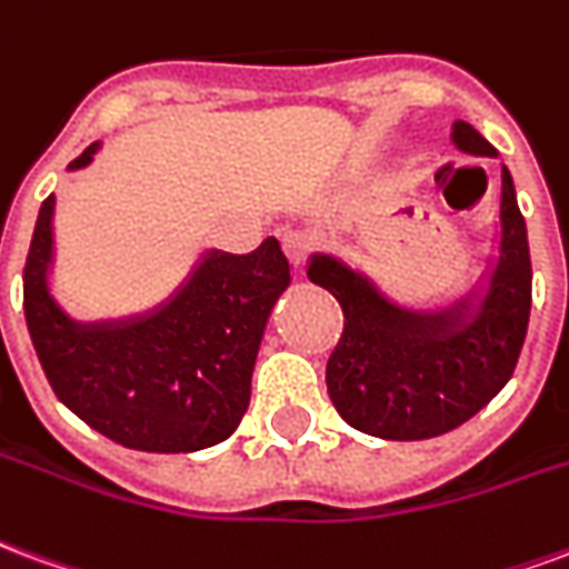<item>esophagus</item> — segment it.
I'll list each match as a JSON object with an SVG mask.
<instances>
[{
	"instance_id": "34e87169",
	"label": "esophagus",
	"mask_w": 569,
	"mask_h": 569,
	"mask_svg": "<svg viewBox=\"0 0 569 569\" xmlns=\"http://www.w3.org/2000/svg\"><path fill=\"white\" fill-rule=\"evenodd\" d=\"M281 239H284V251H288V257L297 267L306 263V257L312 254L315 244H318V233L315 230H288Z\"/></svg>"
}]
</instances>
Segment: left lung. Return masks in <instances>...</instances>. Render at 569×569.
<instances>
[{
    "mask_svg": "<svg viewBox=\"0 0 569 569\" xmlns=\"http://www.w3.org/2000/svg\"><path fill=\"white\" fill-rule=\"evenodd\" d=\"M463 153L497 157L479 130L455 120ZM309 279L330 290L346 327L327 360V391L348 425L379 439H430L470 421L512 379L530 318V251L516 184L500 172V254L488 288L437 312L385 297L339 257L315 254ZM477 302L472 303L471 300Z\"/></svg>",
    "mask_w": 569,
    "mask_h": 569,
    "instance_id": "left-lung-1",
    "label": "left lung"
}]
</instances>
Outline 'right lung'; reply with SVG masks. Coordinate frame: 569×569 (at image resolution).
<instances>
[{"label":"right lung","instance_id":"right-lung-1","mask_svg":"<svg viewBox=\"0 0 569 569\" xmlns=\"http://www.w3.org/2000/svg\"><path fill=\"white\" fill-rule=\"evenodd\" d=\"M99 142L69 169H84ZM53 197L41 202L23 267V312L60 403L102 437L136 451H199L233 433L290 263L269 236L251 254L209 251L153 312L74 321L48 290Z\"/></svg>","mask_w":569,"mask_h":569}]
</instances>
